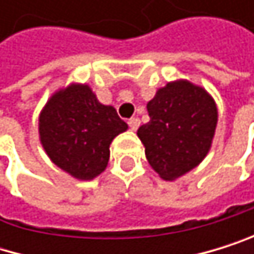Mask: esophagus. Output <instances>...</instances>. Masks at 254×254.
<instances>
[{"label": "esophagus", "instance_id": "1", "mask_svg": "<svg viewBox=\"0 0 254 254\" xmlns=\"http://www.w3.org/2000/svg\"><path fill=\"white\" fill-rule=\"evenodd\" d=\"M128 125H129V128H131L132 131H137V129H138V126H140V119H138V117H132V119L128 120Z\"/></svg>", "mask_w": 254, "mask_h": 254}]
</instances>
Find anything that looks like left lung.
Returning a JSON list of instances; mask_svg holds the SVG:
<instances>
[{
    "label": "left lung",
    "mask_w": 254,
    "mask_h": 254,
    "mask_svg": "<svg viewBox=\"0 0 254 254\" xmlns=\"http://www.w3.org/2000/svg\"><path fill=\"white\" fill-rule=\"evenodd\" d=\"M149 122L137 135L152 169L163 180H175L207 155L216 128L213 99L186 80L168 83L148 103Z\"/></svg>",
    "instance_id": "left-lung-1"
}]
</instances>
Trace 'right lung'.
I'll use <instances>...</instances> for the list:
<instances>
[{"label":"right lung","instance_id":"obj_1","mask_svg":"<svg viewBox=\"0 0 254 254\" xmlns=\"http://www.w3.org/2000/svg\"><path fill=\"white\" fill-rule=\"evenodd\" d=\"M128 129L113 106L102 105L88 85L58 91L39 116V135L47 155L79 180H93L105 171L110 144Z\"/></svg>","mask_w":254,"mask_h":254}]
</instances>
